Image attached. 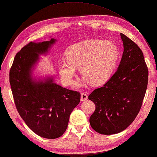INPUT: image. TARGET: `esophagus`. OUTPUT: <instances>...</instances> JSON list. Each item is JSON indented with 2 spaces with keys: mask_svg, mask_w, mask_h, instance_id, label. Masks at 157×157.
Masks as SVG:
<instances>
[{
  "mask_svg": "<svg viewBox=\"0 0 157 157\" xmlns=\"http://www.w3.org/2000/svg\"><path fill=\"white\" fill-rule=\"evenodd\" d=\"M87 99V95L85 92H83L81 95V100L82 101H86Z\"/></svg>",
  "mask_w": 157,
  "mask_h": 157,
  "instance_id": "1",
  "label": "esophagus"
}]
</instances>
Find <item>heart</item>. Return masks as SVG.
<instances>
[{
	"mask_svg": "<svg viewBox=\"0 0 157 157\" xmlns=\"http://www.w3.org/2000/svg\"><path fill=\"white\" fill-rule=\"evenodd\" d=\"M67 62L61 61L59 71L65 86L74 83L75 67L86 83L100 86L111 78L118 58V48L109 40H89L71 46L65 52Z\"/></svg>",
	"mask_w": 157,
	"mask_h": 157,
	"instance_id": "obj_1",
	"label": "heart"
}]
</instances>
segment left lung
<instances>
[{
    "instance_id": "1",
    "label": "left lung",
    "mask_w": 157,
    "mask_h": 157,
    "mask_svg": "<svg viewBox=\"0 0 157 157\" xmlns=\"http://www.w3.org/2000/svg\"><path fill=\"white\" fill-rule=\"evenodd\" d=\"M120 36L124 52L117 71L88 96L96 105L90 125L105 135L119 133L132 124L140 110L148 84V71L143 52L125 35Z\"/></svg>"
}]
</instances>
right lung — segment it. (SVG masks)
Masks as SVG:
<instances>
[{
	"label": "right lung",
	"instance_id": "1",
	"mask_svg": "<svg viewBox=\"0 0 157 157\" xmlns=\"http://www.w3.org/2000/svg\"><path fill=\"white\" fill-rule=\"evenodd\" d=\"M57 41L30 42L14 57L9 81L17 110L29 128L43 138L54 139L65 132L70 116L80 101V93L57 85L52 77L35 79L32 71L40 55Z\"/></svg>",
	"mask_w": 157,
	"mask_h": 157
}]
</instances>
